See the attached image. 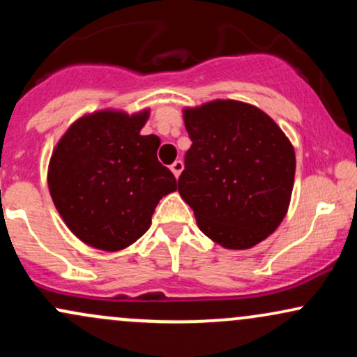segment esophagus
Listing matches in <instances>:
<instances>
[{
    "instance_id": "obj_1",
    "label": "esophagus",
    "mask_w": 357,
    "mask_h": 357,
    "mask_svg": "<svg viewBox=\"0 0 357 357\" xmlns=\"http://www.w3.org/2000/svg\"><path fill=\"white\" fill-rule=\"evenodd\" d=\"M183 167H184L183 161H174L173 165H171V171H173V174L176 176V178H179V174H181Z\"/></svg>"
}]
</instances>
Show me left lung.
<instances>
[{
  "mask_svg": "<svg viewBox=\"0 0 357 357\" xmlns=\"http://www.w3.org/2000/svg\"><path fill=\"white\" fill-rule=\"evenodd\" d=\"M192 144L178 191L208 238L230 250L255 247L285 218L296 151L255 105L216 99L183 110Z\"/></svg>",
  "mask_w": 357,
  "mask_h": 357,
  "instance_id": "8db88e82",
  "label": "left lung"
}]
</instances>
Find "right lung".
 <instances>
[{"label": "right lung", "mask_w": 357, "mask_h": 357, "mask_svg": "<svg viewBox=\"0 0 357 357\" xmlns=\"http://www.w3.org/2000/svg\"><path fill=\"white\" fill-rule=\"evenodd\" d=\"M149 109L127 114L104 109L68 127L53 149L48 190L61 220L77 238L117 252L149 230L162 196L178 190L158 161V136H141Z\"/></svg>", "instance_id": "obj_1"}]
</instances>
